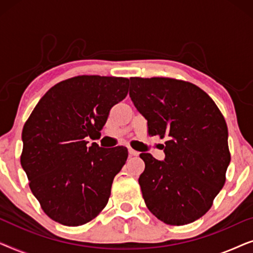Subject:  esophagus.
<instances>
[{"mask_svg":"<svg viewBox=\"0 0 253 253\" xmlns=\"http://www.w3.org/2000/svg\"><path fill=\"white\" fill-rule=\"evenodd\" d=\"M138 154H139V152L134 151V150H132V148H129V155H130V157H137Z\"/></svg>","mask_w":253,"mask_h":253,"instance_id":"1","label":"esophagus"}]
</instances>
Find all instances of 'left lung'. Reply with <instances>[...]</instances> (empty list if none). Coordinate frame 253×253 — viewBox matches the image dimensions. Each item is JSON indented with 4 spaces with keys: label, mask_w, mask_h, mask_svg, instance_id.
I'll return each mask as SVG.
<instances>
[{
    "label": "left lung",
    "mask_w": 253,
    "mask_h": 253,
    "mask_svg": "<svg viewBox=\"0 0 253 253\" xmlns=\"http://www.w3.org/2000/svg\"><path fill=\"white\" fill-rule=\"evenodd\" d=\"M129 95L147 120L148 134L166 138L164 161L140 154L145 204L171 226L198 220L226 182L230 153L223 115L202 88L177 79L132 77Z\"/></svg>",
    "instance_id": "1"
}]
</instances>
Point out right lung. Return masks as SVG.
I'll return each instance as SVG.
<instances>
[{
  "mask_svg": "<svg viewBox=\"0 0 253 253\" xmlns=\"http://www.w3.org/2000/svg\"><path fill=\"white\" fill-rule=\"evenodd\" d=\"M129 79L77 76L53 86L24 124L20 164L43 212L77 227L108 203L126 147L88 145L98 139L112 107L126 98Z\"/></svg>",
  "mask_w": 253,
  "mask_h": 253,
  "instance_id": "right-lung-1",
  "label": "right lung"
}]
</instances>
